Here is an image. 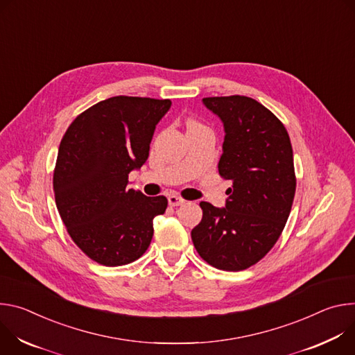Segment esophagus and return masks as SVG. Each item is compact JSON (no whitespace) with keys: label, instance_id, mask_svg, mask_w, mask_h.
Masks as SVG:
<instances>
[{"label":"esophagus","instance_id":"obj_1","mask_svg":"<svg viewBox=\"0 0 355 355\" xmlns=\"http://www.w3.org/2000/svg\"><path fill=\"white\" fill-rule=\"evenodd\" d=\"M168 203H169V206L176 207V206L183 205L184 200H183L182 198H179V196H176V194H169V196H168Z\"/></svg>","mask_w":355,"mask_h":355}]
</instances>
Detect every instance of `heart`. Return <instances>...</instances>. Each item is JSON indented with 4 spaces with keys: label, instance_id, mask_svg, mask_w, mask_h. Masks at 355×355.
<instances>
[{
    "label": "heart",
    "instance_id": "heart-1",
    "mask_svg": "<svg viewBox=\"0 0 355 355\" xmlns=\"http://www.w3.org/2000/svg\"><path fill=\"white\" fill-rule=\"evenodd\" d=\"M196 125H199V124H196V123H190L189 124V127H196Z\"/></svg>",
    "mask_w": 355,
    "mask_h": 355
}]
</instances>
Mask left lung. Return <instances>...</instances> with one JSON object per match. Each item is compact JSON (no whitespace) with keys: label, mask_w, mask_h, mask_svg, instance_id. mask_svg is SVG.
Here are the masks:
<instances>
[{"label":"left lung","mask_w":355,"mask_h":355,"mask_svg":"<svg viewBox=\"0 0 355 355\" xmlns=\"http://www.w3.org/2000/svg\"><path fill=\"white\" fill-rule=\"evenodd\" d=\"M224 127L218 173L232 186L224 207L202 202L203 218L191 230L196 251L211 266L243 270L262 259L288 221L296 178L284 124L245 96L206 97Z\"/></svg>","instance_id":"1"}]
</instances>
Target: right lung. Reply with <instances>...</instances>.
<instances>
[{"label": "right lung", "mask_w": 355, "mask_h": 355, "mask_svg": "<svg viewBox=\"0 0 355 355\" xmlns=\"http://www.w3.org/2000/svg\"><path fill=\"white\" fill-rule=\"evenodd\" d=\"M171 100L115 96L78 115L67 128L53 173L55 200L74 244L93 261L120 266L138 259L165 213V196L127 189L149 156L155 128Z\"/></svg>", "instance_id": "obj_1"}]
</instances>
